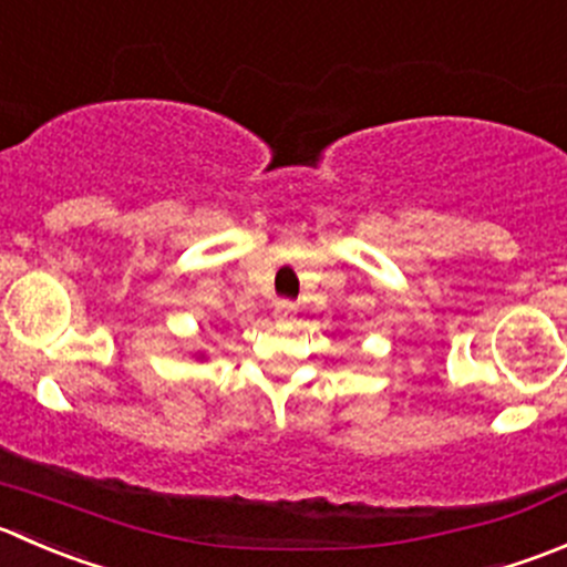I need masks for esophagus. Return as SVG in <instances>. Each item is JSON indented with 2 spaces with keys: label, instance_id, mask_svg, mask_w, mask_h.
Returning <instances> with one entry per match:
<instances>
[{
  "label": "esophagus",
  "instance_id": "1",
  "mask_svg": "<svg viewBox=\"0 0 567 567\" xmlns=\"http://www.w3.org/2000/svg\"><path fill=\"white\" fill-rule=\"evenodd\" d=\"M274 316H277L279 321H290V318L296 316V305L290 299H279L277 305H274Z\"/></svg>",
  "mask_w": 567,
  "mask_h": 567
}]
</instances>
